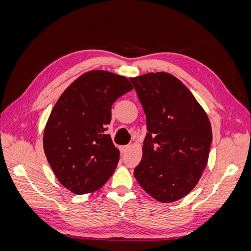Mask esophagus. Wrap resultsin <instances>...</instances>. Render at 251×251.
<instances>
[{
	"mask_svg": "<svg viewBox=\"0 0 251 251\" xmlns=\"http://www.w3.org/2000/svg\"><path fill=\"white\" fill-rule=\"evenodd\" d=\"M128 148H130L128 146H123V147H121V148H120L121 153H125V151H126L128 150Z\"/></svg>",
	"mask_w": 251,
	"mask_h": 251,
	"instance_id": "obj_1",
	"label": "esophagus"
}]
</instances>
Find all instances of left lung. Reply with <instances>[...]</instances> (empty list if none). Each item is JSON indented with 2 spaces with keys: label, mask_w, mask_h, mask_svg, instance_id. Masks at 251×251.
Wrapping results in <instances>:
<instances>
[{
  "label": "left lung",
  "mask_w": 251,
  "mask_h": 251,
  "mask_svg": "<svg viewBox=\"0 0 251 251\" xmlns=\"http://www.w3.org/2000/svg\"><path fill=\"white\" fill-rule=\"evenodd\" d=\"M130 80L148 128L134 176L157 201H177L193 191L207 164L212 140L208 116L191 91L170 73H147Z\"/></svg>",
  "instance_id": "8db88e82"
}]
</instances>
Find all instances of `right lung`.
Listing matches in <instances>:
<instances>
[{"label":"right lung","mask_w":251,"mask_h":251,"mask_svg":"<svg viewBox=\"0 0 251 251\" xmlns=\"http://www.w3.org/2000/svg\"><path fill=\"white\" fill-rule=\"evenodd\" d=\"M131 90L126 77L93 70L80 75L59 96L43 144L53 173L70 192L93 193L115 171L119 151L105 131L112 104Z\"/></svg>","instance_id":"add662e5"}]
</instances>
